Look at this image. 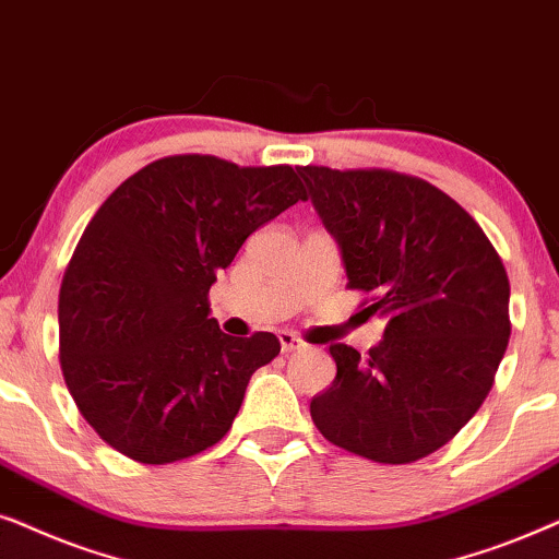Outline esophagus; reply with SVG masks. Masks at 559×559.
Here are the masks:
<instances>
[{
	"label": "esophagus",
	"mask_w": 559,
	"mask_h": 559,
	"mask_svg": "<svg viewBox=\"0 0 559 559\" xmlns=\"http://www.w3.org/2000/svg\"><path fill=\"white\" fill-rule=\"evenodd\" d=\"M278 342H281V349L284 353H294V349H301L304 347V340L296 337L294 332H278Z\"/></svg>",
	"instance_id": "34e87169"
}]
</instances>
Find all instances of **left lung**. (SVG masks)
<instances>
[{
	"instance_id": "obj_1",
	"label": "left lung",
	"mask_w": 559,
	"mask_h": 559,
	"mask_svg": "<svg viewBox=\"0 0 559 559\" xmlns=\"http://www.w3.org/2000/svg\"><path fill=\"white\" fill-rule=\"evenodd\" d=\"M340 245L347 286L373 296L383 340L330 345L311 419L337 448L404 465L448 444L486 401L509 345V275L455 199L396 170L296 168Z\"/></svg>"
}]
</instances>
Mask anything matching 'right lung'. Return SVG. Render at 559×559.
I'll return each mask as SVG.
<instances>
[{"instance_id":"add662e5","label":"right lung","mask_w":559,"mask_h":559,"mask_svg":"<svg viewBox=\"0 0 559 559\" xmlns=\"http://www.w3.org/2000/svg\"><path fill=\"white\" fill-rule=\"evenodd\" d=\"M296 202L307 191L292 166L170 155L99 206L63 275L58 324L66 385L104 442L166 465L227 435L281 342L229 337L206 296L242 242Z\"/></svg>"}]
</instances>
